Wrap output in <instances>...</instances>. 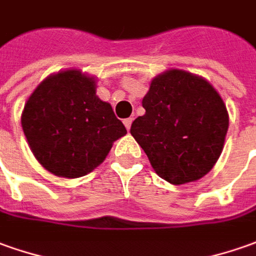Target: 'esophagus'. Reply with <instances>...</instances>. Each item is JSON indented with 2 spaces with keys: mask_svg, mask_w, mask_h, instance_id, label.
<instances>
[{
  "mask_svg": "<svg viewBox=\"0 0 256 256\" xmlns=\"http://www.w3.org/2000/svg\"><path fill=\"white\" fill-rule=\"evenodd\" d=\"M132 122H133L132 118H128V119H124V120H123V123H124V126H126L128 130H130V128H132Z\"/></svg>",
  "mask_w": 256,
  "mask_h": 256,
  "instance_id": "34e87169",
  "label": "esophagus"
}]
</instances>
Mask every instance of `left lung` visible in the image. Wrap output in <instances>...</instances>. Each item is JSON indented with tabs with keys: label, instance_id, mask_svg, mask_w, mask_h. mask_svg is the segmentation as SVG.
<instances>
[{
	"label": "left lung",
	"instance_id": "left-lung-1",
	"mask_svg": "<svg viewBox=\"0 0 256 256\" xmlns=\"http://www.w3.org/2000/svg\"><path fill=\"white\" fill-rule=\"evenodd\" d=\"M142 108L146 114L132 123L130 133L160 178L184 185L214 166L224 148L228 112L208 80L166 70L151 80Z\"/></svg>",
	"mask_w": 256,
	"mask_h": 256
}]
</instances>
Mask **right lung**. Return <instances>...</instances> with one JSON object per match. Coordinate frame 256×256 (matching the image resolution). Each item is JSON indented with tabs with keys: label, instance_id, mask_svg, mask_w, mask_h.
Segmentation results:
<instances>
[{
	"label": "right lung",
	"instance_id": "right-lung-1",
	"mask_svg": "<svg viewBox=\"0 0 256 256\" xmlns=\"http://www.w3.org/2000/svg\"><path fill=\"white\" fill-rule=\"evenodd\" d=\"M20 123L39 164L68 179L94 171L128 133L110 104L96 95V77L77 68L44 78L26 100Z\"/></svg>",
	"mask_w": 256,
	"mask_h": 256
}]
</instances>
